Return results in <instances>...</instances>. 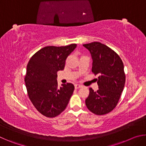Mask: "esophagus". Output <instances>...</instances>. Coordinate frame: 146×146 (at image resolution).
Listing matches in <instances>:
<instances>
[{"label":"esophagus","instance_id":"34e87169","mask_svg":"<svg viewBox=\"0 0 146 146\" xmlns=\"http://www.w3.org/2000/svg\"><path fill=\"white\" fill-rule=\"evenodd\" d=\"M81 87H82V86L80 85V84H76L75 85V89L80 88Z\"/></svg>","mask_w":146,"mask_h":146}]
</instances>
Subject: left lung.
<instances>
[{
    "label": "left lung",
    "instance_id": "8db88e82",
    "mask_svg": "<svg viewBox=\"0 0 146 146\" xmlns=\"http://www.w3.org/2000/svg\"><path fill=\"white\" fill-rule=\"evenodd\" d=\"M93 59L92 72L98 75V90L90 88L86 99L89 110L97 115H103L114 110L125 82L123 64L118 54L105 44L98 42L83 44Z\"/></svg>",
    "mask_w": 146,
    "mask_h": 146
}]
</instances>
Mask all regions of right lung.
<instances>
[{
	"label": "right lung",
	"instance_id": "right-lung-1",
	"mask_svg": "<svg viewBox=\"0 0 146 146\" xmlns=\"http://www.w3.org/2000/svg\"><path fill=\"white\" fill-rule=\"evenodd\" d=\"M76 44L46 46L31 56L24 78L28 97L38 111L46 117H55L65 110L73 93V84L58 88L57 72L63 70L68 56Z\"/></svg>",
	"mask_w": 146,
	"mask_h": 146
}]
</instances>
